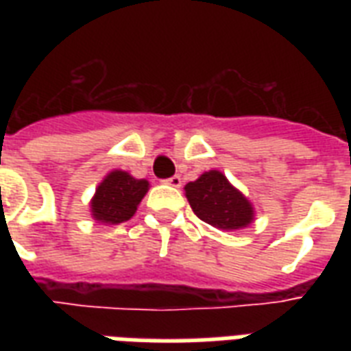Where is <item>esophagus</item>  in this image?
<instances>
[{
    "instance_id": "esophagus-1",
    "label": "esophagus",
    "mask_w": 351,
    "mask_h": 351,
    "mask_svg": "<svg viewBox=\"0 0 351 351\" xmlns=\"http://www.w3.org/2000/svg\"><path fill=\"white\" fill-rule=\"evenodd\" d=\"M167 186H173V187H180L182 186V178L178 175L171 176V178H167V180H164Z\"/></svg>"
}]
</instances>
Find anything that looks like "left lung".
Here are the masks:
<instances>
[{"label":"left lung","mask_w":351,"mask_h":351,"mask_svg":"<svg viewBox=\"0 0 351 351\" xmlns=\"http://www.w3.org/2000/svg\"><path fill=\"white\" fill-rule=\"evenodd\" d=\"M184 189L195 215L213 228L233 231L253 222L255 211L251 202L220 171L204 173Z\"/></svg>","instance_id":"8db88e82"}]
</instances>
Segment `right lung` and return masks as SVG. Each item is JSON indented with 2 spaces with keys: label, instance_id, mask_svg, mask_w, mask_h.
Returning <instances> with one entry per match:
<instances>
[{
  "label": "right lung",
  "instance_id": "right-lung-1",
  "mask_svg": "<svg viewBox=\"0 0 351 351\" xmlns=\"http://www.w3.org/2000/svg\"><path fill=\"white\" fill-rule=\"evenodd\" d=\"M147 189V180H138L127 171H111L96 187L90 200V215L101 224H121L136 213L138 204Z\"/></svg>",
  "mask_w": 351,
  "mask_h": 351
}]
</instances>
